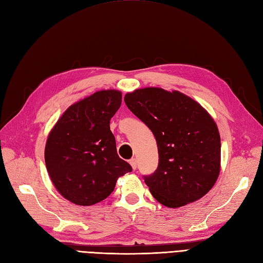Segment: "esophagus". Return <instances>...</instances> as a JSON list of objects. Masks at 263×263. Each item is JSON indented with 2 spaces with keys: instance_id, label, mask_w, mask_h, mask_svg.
Listing matches in <instances>:
<instances>
[{
  "instance_id": "1",
  "label": "esophagus",
  "mask_w": 263,
  "mask_h": 263,
  "mask_svg": "<svg viewBox=\"0 0 263 263\" xmlns=\"http://www.w3.org/2000/svg\"><path fill=\"white\" fill-rule=\"evenodd\" d=\"M129 164H130V166L133 167V170H136V167H137V161H136V158H132L130 161H129Z\"/></svg>"
}]
</instances>
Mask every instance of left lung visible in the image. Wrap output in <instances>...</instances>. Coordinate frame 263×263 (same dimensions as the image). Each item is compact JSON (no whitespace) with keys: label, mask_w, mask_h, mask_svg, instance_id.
<instances>
[{"label":"left lung","mask_w":263,"mask_h":263,"mask_svg":"<svg viewBox=\"0 0 263 263\" xmlns=\"http://www.w3.org/2000/svg\"><path fill=\"white\" fill-rule=\"evenodd\" d=\"M127 107L153 132L158 167L145 183L163 205L175 209L200 200L221 168V138L214 119L189 96L148 87L128 92Z\"/></svg>","instance_id":"1"}]
</instances>
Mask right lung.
<instances>
[{
  "label": "right lung",
  "mask_w": 263,
  "mask_h": 263,
  "mask_svg": "<svg viewBox=\"0 0 263 263\" xmlns=\"http://www.w3.org/2000/svg\"><path fill=\"white\" fill-rule=\"evenodd\" d=\"M120 105V91H97L70 106L49 133L44 149L49 176L57 191L77 205L105 200L118 177L132 172L118 156L109 126Z\"/></svg>",
  "instance_id": "right-lung-1"
}]
</instances>
